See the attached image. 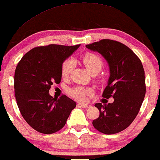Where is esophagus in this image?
Masks as SVG:
<instances>
[{
  "label": "esophagus",
  "mask_w": 160,
  "mask_h": 160,
  "mask_svg": "<svg viewBox=\"0 0 160 160\" xmlns=\"http://www.w3.org/2000/svg\"><path fill=\"white\" fill-rule=\"evenodd\" d=\"M78 105L81 106V107L83 108H89L90 106H91L89 104H85V103H79L78 104Z\"/></svg>",
  "instance_id": "obj_1"
}]
</instances>
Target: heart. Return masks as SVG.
I'll use <instances>...</instances> for the list:
<instances>
[{"instance_id":"1","label":"heart","mask_w":160,"mask_h":160,"mask_svg":"<svg viewBox=\"0 0 160 160\" xmlns=\"http://www.w3.org/2000/svg\"><path fill=\"white\" fill-rule=\"evenodd\" d=\"M82 61L86 68L92 74H96L102 68L104 63L102 59L98 55L92 52H87L83 55ZM73 61L68 58L63 61L61 68V74L63 78H68L72 71ZM68 93L73 99L78 101H85L87 97L92 94V89L89 87L76 86L68 90Z\"/></svg>"}]
</instances>
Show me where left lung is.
Returning a JSON list of instances; mask_svg holds the SVG:
<instances>
[{"label":"left lung","mask_w":160,"mask_h":160,"mask_svg":"<svg viewBox=\"0 0 160 160\" xmlns=\"http://www.w3.org/2000/svg\"><path fill=\"white\" fill-rule=\"evenodd\" d=\"M106 59L110 76L102 97H112L114 102L102 105L96 103L99 115L92 121L101 133L115 134L130 126L139 112L146 94L144 70L141 60L120 42L103 39L86 45Z\"/></svg>","instance_id":"obj_1"}]
</instances>
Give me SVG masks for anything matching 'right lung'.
I'll list each match as a JSON object with an SVG mask.
<instances>
[{
	"instance_id": "right-lung-1",
	"label": "right lung",
	"mask_w": 160,
	"mask_h": 160,
	"mask_svg": "<svg viewBox=\"0 0 160 160\" xmlns=\"http://www.w3.org/2000/svg\"><path fill=\"white\" fill-rule=\"evenodd\" d=\"M80 45L51 44L32 48L15 70L14 92L21 114L32 128L45 134L61 130L76 103L65 94L52 97L49 90L61 81V68Z\"/></svg>"
}]
</instances>
